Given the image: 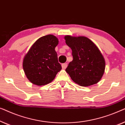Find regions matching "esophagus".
<instances>
[{"label": "esophagus", "mask_w": 125, "mask_h": 125, "mask_svg": "<svg viewBox=\"0 0 125 125\" xmlns=\"http://www.w3.org/2000/svg\"><path fill=\"white\" fill-rule=\"evenodd\" d=\"M67 67V63H63L62 64V67L63 69H66Z\"/></svg>", "instance_id": "obj_1"}]
</instances>
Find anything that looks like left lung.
<instances>
[{
	"mask_svg": "<svg viewBox=\"0 0 125 125\" xmlns=\"http://www.w3.org/2000/svg\"><path fill=\"white\" fill-rule=\"evenodd\" d=\"M66 43L72 50L73 60L66 71L73 82L87 87L96 84L104 73L105 62L99 49L85 37H64Z\"/></svg>",
	"mask_w": 125,
	"mask_h": 125,
	"instance_id": "obj_1",
	"label": "left lung"
}]
</instances>
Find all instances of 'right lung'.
<instances>
[{"instance_id":"obj_1","label":"right lung","mask_w":125,"mask_h":125,"mask_svg":"<svg viewBox=\"0 0 125 125\" xmlns=\"http://www.w3.org/2000/svg\"><path fill=\"white\" fill-rule=\"evenodd\" d=\"M58 44V40L55 36L46 35L37 40L25 55L23 69L33 84L37 85L49 84L62 69L55 50Z\"/></svg>"}]
</instances>
